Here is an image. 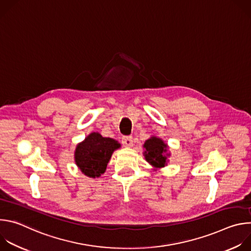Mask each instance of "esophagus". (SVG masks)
I'll return each instance as SVG.
<instances>
[{"label":"esophagus","instance_id":"34e87169","mask_svg":"<svg viewBox=\"0 0 251 251\" xmlns=\"http://www.w3.org/2000/svg\"><path fill=\"white\" fill-rule=\"evenodd\" d=\"M122 144L127 148H131L133 146V138L131 136L123 137L122 138Z\"/></svg>","mask_w":251,"mask_h":251}]
</instances>
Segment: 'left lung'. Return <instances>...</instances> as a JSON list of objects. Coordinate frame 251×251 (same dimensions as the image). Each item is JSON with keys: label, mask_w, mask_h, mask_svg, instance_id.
Wrapping results in <instances>:
<instances>
[{"label": "left lung", "mask_w": 251, "mask_h": 251, "mask_svg": "<svg viewBox=\"0 0 251 251\" xmlns=\"http://www.w3.org/2000/svg\"><path fill=\"white\" fill-rule=\"evenodd\" d=\"M143 148H144L143 155H144L145 160L154 168V170L162 169L168 165L171 153L168 151V144L163 139L152 135L145 141Z\"/></svg>", "instance_id": "8db88e82"}]
</instances>
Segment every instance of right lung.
<instances>
[{
    "mask_svg": "<svg viewBox=\"0 0 251 251\" xmlns=\"http://www.w3.org/2000/svg\"><path fill=\"white\" fill-rule=\"evenodd\" d=\"M120 147L121 144L115 139L92 132L76 145L75 162L86 176L99 177L105 173L113 152Z\"/></svg>",
    "mask_w": 251,
    "mask_h": 251,
    "instance_id": "obj_1",
    "label": "right lung"
}]
</instances>
